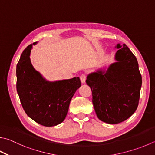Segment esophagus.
<instances>
[{"label": "esophagus", "mask_w": 155, "mask_h": 155, "mask_svg": "<svg viewBox=\"0 0 155 155\" xmlns=\"http://www.w3.org/2000/svg\"><path fill=\"white\" fill-rule=\"evenodd\" d=\"M80 79H81V83H82L83 84L85 83V81H86V75L85 74H81V77H80Z\"/></svg>", "instance_id": "esophagus-1"}]
</instances>
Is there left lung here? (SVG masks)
<instances>
[{"label": "left lung", "instance_id": "left-lung-1", "mask_svg": "<svg viewBox=\"0 0 155 155\" xmlns=\"http://www.w3.org/2000/svg\"><path fill=\"white\" fill-rule=\"evenodd\" d=\"M115 60L108 69H99L87 76L92 102L100 120L117 124L136 110L142 87L138 63L125 44H117Z\"/></svg>", "mask_w": 155, "mask_h": 155}]
</instances>
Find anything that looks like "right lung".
Wrapping results in <instances>:
<instances>
[{
  "label": "right lung",
  "instance_id": "obj_1",
  "mask_svg": "<svg viewBox=\"0 0 155 155\" xmlns=\"http://www.w3.org/2000/svg\"><path fill=\"white\" fill-rule=\"evenodd\" d=\"M36 44L24 50L17 64V91L28 116L43 126H55L65 119L70 101L81 83L78 77L53 82L44 78L30 61L31 49Z\"/></svg>",
  "mask_w": 155,
  "mask_h": 155
}]
</instances>
